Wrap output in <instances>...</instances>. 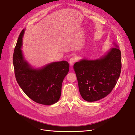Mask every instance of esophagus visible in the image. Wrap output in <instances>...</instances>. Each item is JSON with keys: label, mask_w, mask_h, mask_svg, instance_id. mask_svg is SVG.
<instances>
[{"label": "esophagus", "mask_w": 135, "mask_h": 135, "mask_svg": "<svg viewBox=\"0 0 135 135\" xmlns=\"http://www.w3.org/2000/svg\"><path fill=\"white\" fill-rule=\"evenodd\" d=\"M76 61V59L75 57H72L69 60V64L70 66H73V64Z\"/></svg>", "instance_id": "1"}]
</instances>
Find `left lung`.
<instances>
[{
    "label": "left lung",
    "instance_id": "left-lung-1",
    "mask_svg": "<svg viewBox=\"0 0 135 135\" xmlns=\"http://www.w3.org/2000/svg\"><path fill=\"white\" fill-rule=\"evenodd\" d=\"M80 94L88 102H94L109 94L121 73V52L118 46L96 60H82L73 66Z\"/></svg>",
    "mask_w": 135,
    "mask_h": 135
}]
</instances>
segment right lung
<instances>
[{"mask_svg":"<svg viewBox=\"0 0 135 135\" xmlns=\"http://www.w3.org/2000/svg\"><path fill=\"white\" fill-rule=\"evenodd\" d=\"M25 30L21 32L13 55L16 79L26 95L33 101L51 105L61 96L62 84L68 74L69 65L62 61L52 62L41 69H33L25 60L21 47Z\"/></svg>","mask_w":135,"mask_h":135,"instance_id":"1","label":"right lung"}]
</instances>
